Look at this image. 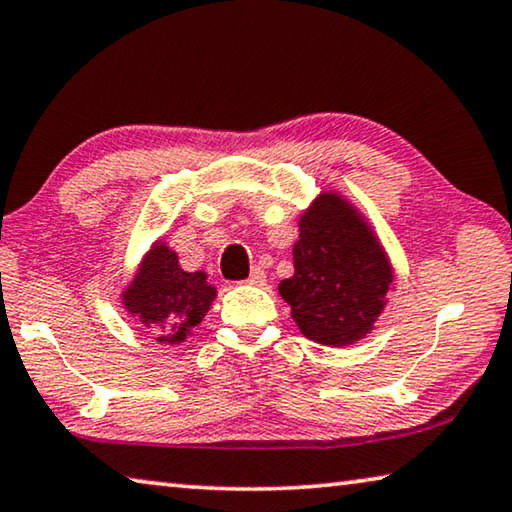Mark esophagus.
<instances>
[{
  "label": "esophagus",
  "instance_id": "esophagus-1",
  "mask_svg": "<svg viewBox=\"0 0 512 512\" xmlns=\"http://www.w3.org/2000/svg\"><path fill=\"white\" fill-rule=\"evenodd\" d=\"M245 283H249V285H263L265 283V272L261 270V267H254V270H251V274L247 276Z\"/></svg>",
  "mask_w": 512,
  "mask_h": 512
}]
</instances>
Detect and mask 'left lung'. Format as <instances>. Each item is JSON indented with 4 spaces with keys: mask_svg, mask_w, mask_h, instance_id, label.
<instances>
[{
    "mask_svg": "<svg viewBox=\"0 0 512 512\" xmlns=\"http://www.w3.org/2000/svg\"><path fill=\"white\" fill-rule=\"evenodd\" d=\"M294 276L279 283L292 319L312 342L364 339L387 306L393 270L380 240L342 195L321 193L299 220Z\"/></svg>",
    "mask_w": 512,
    "mask_h": 512,
    "instance_id": "obj_1",
    "label": "left lung"
}]
</instances>
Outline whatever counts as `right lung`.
<instances>
[{"label":"right lung","instance_id":"add662e5","mask_svg":"<svg viewBox=\"0 0 512 512\" xmlns=\"http://www.w3.org/2000/svg\"><path fill=\"white\" fill-rule=\"evenodd\" d=\"M215 299L204 272H184L166 242H155L143 256L139 272L123 292V308L159 344H182L200 324Z\"/></svg>","mask_w":512,"mask_h":512}]
</instances>
